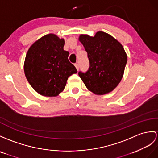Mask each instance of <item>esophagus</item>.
Masks as SVG:
<instances>
[{
  "mask_svg": "<svg viewBox=\"0 0 158 158\" xmlns=\"http://www.w3.org/2000/svg\"><path fill=\"white\" fill-rule=\"evenodd\" d=\"M74 66H75V67H76V68L77 69V70H78V68H79V65H78V63L75 64H74Z\"/></svg>",
  "mask_w": 158,
  "mask_h": 158,
  "instance_id": "esophagus-1",
  "label": "esophagus"
}]
</instances>
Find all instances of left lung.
<instances>
[{
    "label": "left lung",
    "instance_id": "obj_1",
    "mask_svg": "<svg viewBox=\"0 0 158 158\" xmlns=\"http://www.w3.org/2000/svg\"><path fill=\"white\" fill-rule=\"evenodd\" d=\"M88 53L90 67L86 73L78 75L88 90L97 95L109 93L120 83L123 76L127 56L120 42L103 31L94 37L79 36Z\"/></svg>",
    "mask_w": 158,
    "mask_h": 158
}]
</instances>
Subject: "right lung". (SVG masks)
Listing matches in <instances>:
<instances>
[{
  "mask_svg": "<svg viewBox=\"0 0 158 158\" xmlns=\"http://www.w3.org/2000/svg\"><path fill=\"white\" fill-rule=\"evenodd\" d=\"M65 40L55 34H48L33 43L28 49L24 72L30 85L44 97H57L63 92L68 77L77 72L68 60Z\"/></svg>",
  "mask_w": 158,
  "mask_h": 158,
  "instance_id": "add662e5",
  "label": "right lung"
}]
</instances>
